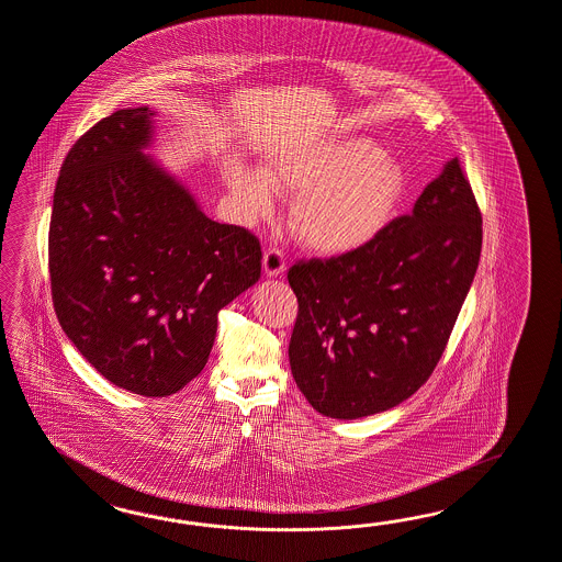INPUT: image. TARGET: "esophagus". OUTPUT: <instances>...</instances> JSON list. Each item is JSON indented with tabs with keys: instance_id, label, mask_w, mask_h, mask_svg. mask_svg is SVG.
<instances>
[{
	"instance_id": "esophagus-1",
	"label": "esophagus",
	"mask_w": 562,
	"mask_h": 562,
	"mask_svg": "<svg viewBox=\"0 0 562 562\" xmlns=\"http://www.w3.org/2000/svg\"><path fill=\"white\" fill-rule=\"evenodd\" d=\"M286 270V261H284V254L276 247H270L266 254H263V272L270 278L276 276L284 274Z\"/></svg>"
}]
</instances>
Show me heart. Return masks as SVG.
<instances>
[{
	"mask_svg": "<svg viewBox=\"0 0 562 562\" xmlns=\"http://www.w3.org/2000/svg\"><path fill=\"white\" fill-rule=\"evenodd\" d=\"M225 184L249 223L270 221L278 194L294 196L292 229L321 256H345L387 227L406 192L396 158L366 137H329L266 156L261 170L229 165Z\"/></svg>",
	"mask_w": 562,
	"mask_h": 562,
	"instance_id": "b5f03b06",
	"label": "heart"
}]
</instances>
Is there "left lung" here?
<instances>
[{
	"instance_id": "1",
	"label": "left lung",
	"mask_w": 562,
	"mask_h": 562,
	"mask_svg": "<svg viewBox=\"0 0 562 562\" xmlns=\"http://www.w3.org/2000/svg\"><path fill=\"white\" fill-rule=\"evenodd\" d=\"M480 256V206L452 158L368 246L294 263L288 357L308 404L356 420L408 400L437 368Z\"/></svg>"
}]
</instances>
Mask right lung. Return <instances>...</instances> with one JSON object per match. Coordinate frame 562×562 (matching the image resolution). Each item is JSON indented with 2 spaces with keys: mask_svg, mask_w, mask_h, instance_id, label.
Here are the masks:
<instances>
[{
  "mask_svg": "<svg viewBox=\"0 0 562 562\" xmlns=\"http://www.w3.org/2000/svg\"><path fill=\"white\" fill-rule=\"evenodd\" d=\"M148 105L115 111L56 180L48 268L56 316L105 380L165 397L205 368L221 308L260 280V241L209 220L148 150Z\"/></svg>",
  "mask_w": 562,
  "mask_h": 562,
  "instance_id": "right-lung-1",
  "label": "right lung"
}]
</instances>
